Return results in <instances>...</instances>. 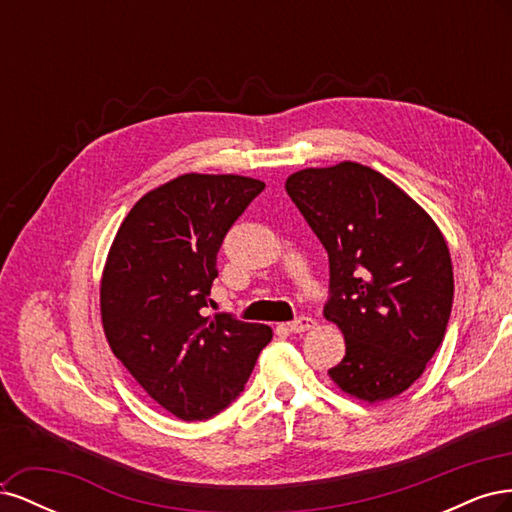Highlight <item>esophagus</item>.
<instances>
[{"mask_svg": "<svg viewBox=\"0 0 512 512\" xmlns=\"http://www.w3.org/2000/svg\"><path fill=\"white\" fill-rule=\"evenodd\" d=\"M314 327H316V320L309 318V316H299V318H294L292 322H288V331H292V333H303V331H309Z\"/></svg>", "mask_w": 512, "mask_h": 512, "instance_id": "1", "label": "esophagus"}]
</instances>
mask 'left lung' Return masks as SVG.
<instances>
[{"label":"left lung","instance_id":"obj_1","mask_svg":"<svg viewBox=\"0 0 512 512\" xmlns=\"http://www.w3.org/2000/svg\"><path fill=\"white\" fill-rule=\"evenodd\" d=\"M286 192L329 254L324 318L346 339L331 380L369 404L404 393L451 318L453 265L440 228L391 179L356 162L299 170Z\"/></svg>","mask_w":512,"mask_h":512}]
</instances>
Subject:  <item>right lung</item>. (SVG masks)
I'll return each instance as SVG.
<instances>
[{
    "label": "right lung",
    "mask_w": 512,
    "mask_h": 512,
    "mask_svg": "<svg viewBox=\"0 0 512 512\" xmlns=\"http://www.w3.org/2000/svg\"><path fill=\"white\" fill-rule=\"evenodd\" d=\"M265 190L241 175H181L147 192L121 222L102 284V327L147 395L183 421L235 401L273 331L205 316L230 226Z\"/></svg>",
    "instance_id": "right-lung-1"
}]
</instances>
